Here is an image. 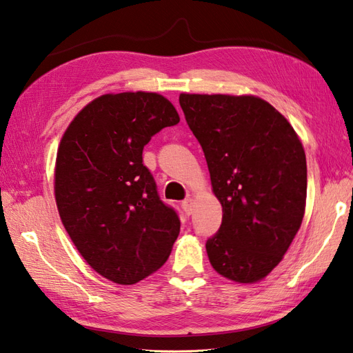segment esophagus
Masks as SVG:
<instances>
[{"label": "esophagus", "mask_w": 353, "mask_h": 353, "mask_svg": "<svg viewBox=\"0 0 353 353\" xmlns=\"http://www.w3.org/2000/svg\"><path fill=\"white\" fill-rule=\"evenodd\" d=\"M182 209L185 210L186 215H191L192 210H194V200H192V199H186V200L182 203Z\"/></svg>", "instance_id": "34e87169"}]
</instances>
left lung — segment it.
Masks as SVG:
<instances>
[{"label":"left lung","mask_w":353,"mask_h":353,"mask_svg":"<svg viewBox=\"0 0 353 353\" xmlns=\"http://www.w3.org/2000/svg\"><path fill=\"white\" fill-rule=\"evenodd\" d=\"M179 102L206 157L223 223L206 242L219 275L242 284L283 260L305 214L307 159L280 111L252 94H190Z\"/></svg>","instance_id":"left-lung-1"}]
</instances>
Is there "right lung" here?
Listing matches in <instances>:
<instances>
[{"label":"right lung","instance_id":"right-lung-1","mask_svg":"<svg viewBox=\"0 0 353 353\" xmlns=\"http://www.w3.org/2000/svg\"><path fill=\"white\" fill-rule=\"evenodd\" d=\"M180 121L167 97L149 92L108 93L81 110L57 150L54 194L65 232L97 274L129 285L165 263L180 232L143 149Z\"/></svg>","mask_w":353,"mask_h":353}]
</instances>
